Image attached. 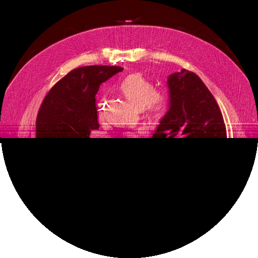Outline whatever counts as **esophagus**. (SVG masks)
<instances>
[{"instance_id": "obj_1", "label": "esophagus", "mask_w": 258, "mask_h": 258, "mask_svg": "<svg viewBox=\"0 0 258 258\" xmlns=\"http://www.w3.org/2000/svg\"><path fill=\"white\" fill-rule=\"evenodd\" d=\"M135 159H136V160H138V159H139V158H138V157H136V158H135Z\"/></svg>"}]
</instances>
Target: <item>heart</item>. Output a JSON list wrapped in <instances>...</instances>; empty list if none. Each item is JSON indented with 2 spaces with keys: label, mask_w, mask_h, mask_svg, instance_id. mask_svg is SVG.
Instances as JSON below:
<instances>
[{
  "label": "heart",
  "mask_w": 258,
  "mask_h": 258,
  "mask_svg": "<svg viewBox=\"0 0 258 258\" xmlns=\"http://www.w3.org/2000/svg\"><path fill=\"white\" fill-rule=\"evenodd\" d=\"M119 88L130 102L140 110L145 108L148 113L154 116H159L167 110L169 104L167 93L155 90L153 82L142 74H130L120 83ZM104 106V100H100L97 104L99 118L103 117ZM143 132V130H140L137 134L126 135V142L128 144L136 143L138 141V137Z\"/></svg>",
  "instance_id": "1"
}]
</instances>
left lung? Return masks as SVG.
<instances>
[{"label":"left lung","mask_w":258,"mask_h":258,"mask_svg":"<svg viewBox=\"0 0 258 258\" xmlns=\"http://www.w3.org/2000/svg\"><path fill=\"white\" fill-rule=\"evenodd\" d=\"M168 87L170 108L152 138L171 142L179 155L157 165L151 185L163 208L188 212L214 189L222 161L213 158L222 156L227 136L220 106L197 74L182 69L169 76Z\"/></svg>","instance_id":"1"}]
</instances>
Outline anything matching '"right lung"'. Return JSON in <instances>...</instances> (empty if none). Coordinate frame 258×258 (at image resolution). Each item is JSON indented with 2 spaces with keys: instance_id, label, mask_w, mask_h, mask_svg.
I'll return each instance as SVG.
<instances>
[{
  "instance_id": "add662e5",
  "label": "right lung",
  "mask_w": 258,
  "mask_h": 258,
  "mask_svg": "<svg viewBox=\"0 0 258 258\" xmlns=\"http://www.w3.org/2000/svg\"><path fill=\"white\" fill-rule=\"evenodd\" d=\"M120 67L72 70L46 95L36 118L38 159L54 196L69 211L95 217L111 207L128 160L85 157L84 144L99 129L96 95Z\"/></svg>"
}]
</instances>
